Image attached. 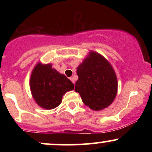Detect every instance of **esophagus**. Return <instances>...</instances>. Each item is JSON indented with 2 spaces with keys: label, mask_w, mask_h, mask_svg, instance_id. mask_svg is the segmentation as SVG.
<instances>
[{
  "label": "esophagus",
  "mask_w": 152,
  "mask_h": 152,
  "mask_svg": "<svg viewBox=\"0 0 152 152\" xmlns=\"http://www.w3.org/2000/svg\"><path fill=\"white\" fill-rule=\"evenodd\" d=\"M70 80H71V81H72V82H73V83H74V78H73L72 77H71V78H70Z\"/></svg>",
  "instance_id": "34e87169"
}]
</instances>
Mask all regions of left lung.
Here are the masks:
<instances>
[{"instance_id": "8db88e82", "label": "left lung", "mask_w": 152, "mask_h": 152, "mask_svg": "<svg viewBox=\"0 0 152 152\" xmlns=\"http://www.w3.org/2000/svg\"><path fill=\"white\" fill-rule=\"evenodd\" d=\"M76 73L78 79L75 91L80 94L85 105L100 111L112 104L117 94V78L111 64L103 56L90 51Z\"/></svg>"}]
</instances>
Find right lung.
I'll list each match as a JSON object with an SVG mask.
<instances>
[{
	"label": "right lung",
	"mask_w": 152,
	"mask_h": 152,
	"mask_svg": "<svg viewBox=\"0 0 152 152\" xmlns=\"http://www.w3.org/2000/svg\"><path fill=\"white\" fill-rule=\"evenodd\" d=\"M30 88L36 104L49 110L59 106L63 96L74 89V85L65 75L53 69L50 64L38 63L31 73Z\"/></svg>",
	"instance_id": "obj_1"
}]
</instances>
